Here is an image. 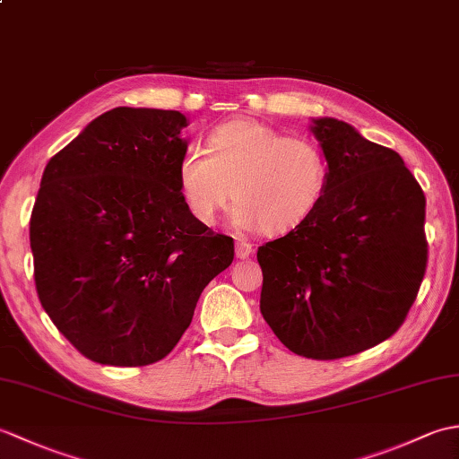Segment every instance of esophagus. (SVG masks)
Masks as SVG:
<instances>
[{
    "label": "esophagus",
    "mask_w": 459,
    "mask_h": 459,
    "mask_svg": "<svg viewBox=\"0 0 459 459\" xmlns=\"http://www.w3.org/2000/svg\"><path fill=\"white\" fill-rule=\"evenodd\" d=\"M235 255H237V258H240V260L248 258V256L252 255V245H248V242H237Z\"/></svg>",
    "instance_id": "obj_1"
}]
</instances>
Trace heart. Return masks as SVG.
Masks as SVG:
<instances>
[{
  "label": "heart",
  "instance_id": "obj_1",
  "mask_svg": "<svg viewBox=\"0 0 459 459\" xmlns=\"http://www.w3.org/2000/svg\"><path fill=\"white\" fill-rule=\"evenodd\" d=\"M185 207L212 224L232 195V224L281 237L317 211L329 185L325 152L309 138L280 134L255 118L219 124L207 135V153L187 148L178 161Z\"/></svg>",
  "mask_w": 459,
  "mask_h": 459
}]
</instances>
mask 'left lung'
Instances as JSON below:
<instances>
[{"label":"left lung","instance_id":"left-lung-1","mask_svg":"<svg viewBox=\"0 0 459 459\" xmlns=\"http://www.w3.org/2000/svg\"><path fill=\"white\" fill-rule=\"evenodd\" d=\"M309 128L329 185L299 229L258 248L260 311L290 351L327 360L403 325L426 272V197L394 150L343 120L311 118Z\"/></svg>","mask_w":459,"mask_h":459}]
</instances>
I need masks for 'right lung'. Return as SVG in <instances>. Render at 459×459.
<instances>
[{"label":"right lung","mask_w":459,"mask_h":459,"mask_svg":"<svg viewBox=\"0 0 459 459\" xmlns=\"http://www.w3.org/2000/svg\"><path fill=\"white\" fill-rule=\"evenodd\" d=\"M178 110L118 106L53 155L31 212L35 286L56 329L100 365L163 359L235 245L185 207Z\"/></svg>","instance_id":"1"}]
</instances>
